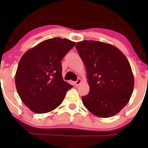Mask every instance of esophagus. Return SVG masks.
Instances as JSON below:
<instances>
[{
	"instance_id": "obj_1",
	"label": "esophagus",
	"mask_w": 148,
	"mask_h": 148,
	"mask_svg": "<svg viewBox=\"0 0 148 148\" xmlns=\"http://www.w3.org/2000/svg\"><path fill=\"white\" fill-rule=\"evenodd\" d=\"M81 79H78L77 80H76V81H75V85L76 86H79V85L81 84Z\"/></svg>"
}]
</instances>
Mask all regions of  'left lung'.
<instances>
[{
    "mask_svg": "<svg viewBox=\"0 0 148 148\" xmlns=\"http://www.w3.org/2000/svg\"><path fill=\"white\" fill-rule=\"evenodd\" d=\"M76 48L85 64L90 92L82 97L86 108L96 116L110 118L127 105L134 80L128 60L114 46L84 40Z\"/></svg>",
    "mask_w": 148,
    "mask_h": 148,
    "instance_id": "obj_1",
    "label": "left lung"
}]
</instances>
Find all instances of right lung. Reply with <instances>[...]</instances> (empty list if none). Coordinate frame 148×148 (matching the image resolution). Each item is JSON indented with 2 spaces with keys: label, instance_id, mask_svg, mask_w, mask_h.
Segmentation results:
<instances>
[{
  "label": "right lung",
  "instance_id": "obj_1",
  "mask_svg": "<svg viewBox=\"0 0 148 148\" xmlns=\"http://www.w3.org/2000/svg\"><path fill=\"white\" fill-rule=\"evenodd\" d=\"M75 45L67 39L55 37L40 42L22 56L15 84L20 98L30 111L48 113L62 102L72 86L63 81L61 60Z\"/></svg>",
  "mask_w": 148,
  "mask_h": 148
}]
</instances>
